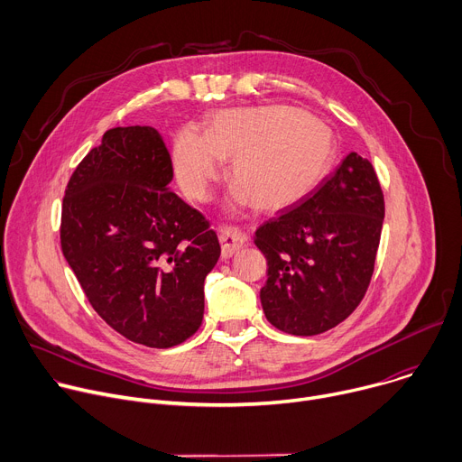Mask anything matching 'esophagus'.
<instances>
[{
  "label": "esophagus",
  "mask_w": 462,
  "mask_h": 462,
  "mask_svg": "<svg viewBox=\"0 0 462 462\" xmlns=\"http://www.w3.org/2000/svg\"><path fill=\"white\" fill-rule=\"evenodd\" d=\"M219 241H221V254L223 257H232L243 245L246 243V236L237 226L223 225L219 226Z\"/></svg>",
  "instance_id": "1"
}]
</instances>
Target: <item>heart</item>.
<instances>
[{
	"mask_svg": "<svg viewBox=\"0 0 462 462\" xmlns=\"http://www.w3.org/2000/svg\"><path fill=\"white\" fill-rule=\"evenodd\" d=\"M337 157L333 131L291 106L226 109L205 135L184 127L173 143V171L193 199H207L230 159L236 205L261 210L289 208L310 195Z\"/></svg>",
	"mask_w": 462,
	"mask_h": 462,
	"instance_id": "b5f03b06",
	"label": "heart"
}]
</instances>
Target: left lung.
<instances>
[{
	"instance_id": "1",
	"label": "left lung",
	"mask_w": 462,
	"mask_h": 462,
	"mask_svg": "<svg viewBox=\"0 0 462 462\" xmlns=\"http://www.w3.org/2000/svg\"><path fill=\"white\" fill-rule=\"evenodd\" d=\"M383 223L373 164L349 153L303 201L255 230L267 257L259 298L283 333L314 337L344 321L369 287Z\"/></svg>"
}]
</instances>
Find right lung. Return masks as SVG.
Returning a JSON list of instances; mask_svg holds the SVG:
<instances>
[{
    "mask_svg": "<svg viewBox=\"0 0 462 462\" xmlns=\"http://www.w3.org/2000/svg\"><path fill=\"white\" fill-rule=\"evenodd\" d=\"M171 179L157 129L113 127L77 166L61 205V252L89 303L124 338L155 349L201 327L205 278L221 255Z\"/></svg>",
    "mask_w": 462,
    "mask_h": 462,
    "instance_id": "right-lung-1",
    "label": "right lung"
}]
</instances>
